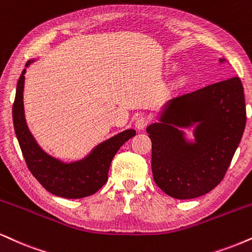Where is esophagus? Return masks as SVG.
<instances>
[{
	"label": "esophagus",
	"mask_w": 252,
	"mask_h": 252,
	"mask_svg": "<svg viewBox=\"0 0 252 252\" xmlns=\"http://www.w3.org/2000/svg\"><path fill=\"white\" fill-rule=\"evenodd\" d=\"M148 123H149V119L148 117H146L145 115H141V116H138L136 119V121H135V126L138 130H143L145 128L146 126H148Z\"/></svg>",
	"instance_id": "esophagus-1"
}]
</instances>
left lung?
Here are the masks:
<instances>
[{
    "mask_svg": "<svg viewBox=\"0 0 252 252\" xmlns=\"http://www.w3.org/2000/svg\"><path fill=\"white\" fill-rule=\"evenodd\" d=\"M157 119L146 128L155 183L180 200L207 194L223 179L243 136L247 111L241 79L234 76L172 98ZM192 126L193 142L181 130Z\"/></svg>",
    "mask_w": 252,
    "mask_h": 252,
    "instance_id": "1",
    "label": "left lung"
}]
</instances>
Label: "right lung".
<instances>
[{"mask_svg": "<svg viewBox=\"0 0 252 252\" xmlns=\"http://www.w3.org/2000/svg\"><path fill=\"white\" fill-rule=\"evenodd\" d=\"M36 59L29 60L18 79L12 121L15 133L28 168L39 184L53 195L66 199H81L97 192L108 180L111 160L126 141L136 135L133 129H126L103 141L92 150L85 158L66 161L52 157L38 145L28 128L24 115L23 91L27 67Z\"/></svg>", "mask_w": 252, "mask_h": 252, "instance_id": "1", "label": "right lung"}]
</instances>
